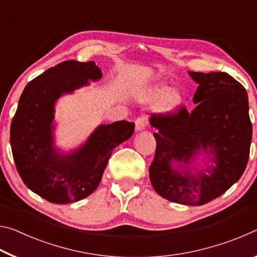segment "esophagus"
I'll use <instances>...</instances> for the list:
<instances>
[{"label":"esophagus","instance_id":"1","mask_svg":"<svg viewBox=\"0 0 257 257\" xmlns=\"http://www.w3.org/2000/svg\"><path fill=\"white\" fill-rule=\"evenodd\" d=\"M135 124H136V132H141V130H144L147 125V118L146 116H139L135 121Z\"/></svg>","mask_w":257,"mask_h":257}]
</instances>
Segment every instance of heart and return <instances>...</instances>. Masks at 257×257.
Wrapping results in <instances>:
<instances>
[{
  "instance_id": "1",
  "label": "heart",
  "mask_w": 257,
  "mask_h": 257,
  "mask_svg": "<svg viewBox=\"0 0 257 257\" xmlns=\"http://www.w3.org/2000/svg\"><path fill=\"white\" fill-rule=\"evenodd\" d=\"M152 95L154 97H164V110L173 111L177 107H179L184 103V96L177 90H171L169 92V87L164 85H160L152 90Z\"/></svg>"
}]
</instances>
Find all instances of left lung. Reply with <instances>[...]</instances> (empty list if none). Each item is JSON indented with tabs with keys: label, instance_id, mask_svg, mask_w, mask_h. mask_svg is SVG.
<instances>
[{
	"label": "left lung",
	"instance_id": "obj_1",
	"mask_svg": "<svg viewBox=\"0 0 257 257\" xmlns=\"http://www.w3.org/2000/svg\"><path fill=\"white\" fill-rule=\"evenodd\" d=\"M196 107L152 114L156 150L150 165L152 186L160 196L185 205H203L225 193L245 171L251 122L246 89L225 72H194ZM198 151L211 166L195 175L188 165ZM211 155L210 156L209 154ZM175 160L178 168L172 163ZM186 165L185 172L180 167Z\"/></svg>",
	"mask_w": 257,
	"mask_h": 257
}]
</instances>
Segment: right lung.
<instances>
[{"label":"right lung","mask_w":257,"mask_h":257,"mask_svg":"<svg viewBox=\"0 0 257 257\" xmlns=\"http://www.w3.org/2000/svg\"><path fill=\"white\" fill-rule=\"evenodd\" d=\"M101 77L94 61H63L29 81L20 96L10 129L12 155L25 185L51 203L68 204L89 196L113 150L134 134L135 123L125 120L101 124L75 152H56L52 123L56 99Z\"/></svg>","instance_id":"obj_1"}]
</instances>
